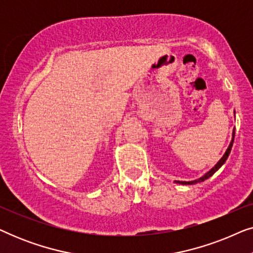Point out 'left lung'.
Masks as SVG:
<instances>
[{
  "label": "left lung",
  "instance_id": "8db88e82",
  "mask_svg": "<svg viewBox=\"0 0 253 253\" xmlns=\"http://www.w3.org/2000/svg\"><path fill=\"white\" fill-rule=\"evenodd\" d=\"M234 137H235V131L233 132V139H231V141H230V145H229V147L227 148V151H226V153L223 154V157L221 158V160L217 162V164L214 166V167L211 169V170L207 172V174H205L203 176V177H200V178H198V179H196V181H190V182H179V181H176V183H179V184H185V185H191V184H196V183H199V182H203V181H205V179H207L209 177H211V176H212L214 172H215L217 169H219L221 166H222L224 162H226V160H227V158H228V155H229V153H230V151H231V147H233V143H234Z\"/></svg>",
  "mask_w": 253,
  "mask_h": 253
}]
</instances>
